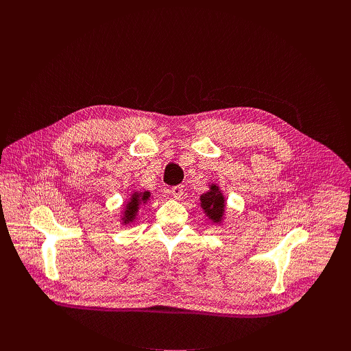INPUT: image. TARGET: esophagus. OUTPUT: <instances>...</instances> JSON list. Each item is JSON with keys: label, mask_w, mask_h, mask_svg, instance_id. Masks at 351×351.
Returning <instances> with one entry per match:
<instances>
[{"label": "esophagus", "mask_w": 351, "mask_h": 351, "mask_svg": "<svg viewBox=\"0 0 351 351\" xmlns=\"http://www.w3.org/2000/svg\"><path fill=\"white\" fill-rule=\"evenodd\" d=\"M171 193L175 197V199H180L183 195V186H173L171 189Z\"/></svg>", "instance_id": "esophagus-1"}]
</instances>
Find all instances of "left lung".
<instances>
[{
	"instance_id": "1",
	"label": "left lung",
	"mask_w": 351,
	"mask_h": 351,
	"mask_svg": "<svg viewBox=\"0 0 351 351\" xmlns=\"http://www.w3.org/2000/svg\"><path fill=\"white\" fill-rule=\"evenodd\" d=\"M210 189V191L199 197V199H202V208L206 211L210 219H213L214 222H221L225 213V198L219 191L218 186L213 184Z\"/></svg>"
}]
</instances>
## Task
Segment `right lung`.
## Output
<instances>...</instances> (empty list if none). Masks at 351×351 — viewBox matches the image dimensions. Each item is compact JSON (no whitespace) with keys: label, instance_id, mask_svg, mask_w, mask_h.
Returning a JSON list of instances; mask_svg holds the SVG:
<instances>
[{"label":"right lung","instance_id":"right-lung-1","mask_svg":"<svg viewBox=\"0 0 351 351\" xmlns=\"http://www.w3.org/2000/svg\"><path fill=\"white\" fill-rule=\"evenodd\" d=\"M149 198V191H144V193H137L134 191V194H132V198L130 202L126 204V208H125V213H123V223H129V222H133L137 211H138V206L141 203H145L147 199Z\"/></svg>","mask_w":351,"mask_h":351}]
</instances>
